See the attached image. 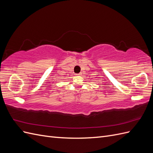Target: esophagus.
I'll return each mask as SVG.
<instances>
[{"label": "esophagus", "instance_id": "obj_1", "mask_svg": "<svg viewBox=\"0 0 153 153\" xmlns=\"http://www.w3.org/2000/svg\"><path fill=\"white\" fill-rule=\"evenodd\" d=\"M77 75H82V73H78V74H76Z\"/></svg>", "mask_w": 153, "mask_h": 153}]
</instances>
